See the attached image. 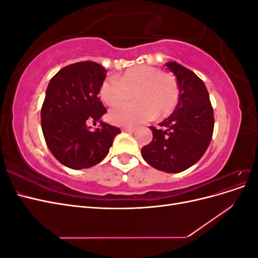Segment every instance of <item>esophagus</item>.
<instances>
[{"instance_id": "esophagus-1", "label": "esophagus", "mask_w": 258, "mask_h": 258, "mask_svg": "<svg viewBox=\"0 0 258 258\" xmlns=\"http://www.w3.org/2000/svg\"><path fill=\"white\" fill-rule=\"evenodd\" d=\"M121 131H123V132H130V134H132V132L135 131V128H132V127H124V128L121 129Z\"/></svg>"}]
</instances>
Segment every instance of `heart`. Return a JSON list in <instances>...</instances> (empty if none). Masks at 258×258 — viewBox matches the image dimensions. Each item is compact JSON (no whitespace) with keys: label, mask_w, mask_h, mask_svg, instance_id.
<instances>
[{"label":"heart","mask_w":258,"mask_h":258,"mask_svg":"<svg viewBox=\"0 0 258 258\" xmlns=\"http://www.w3.org/2000/svg\"><path fill=\"white\" fill-rule=\"evenodd\" d=\"M134 90L136 102L119 103L108 113L112 123L132 127L153 119L157 114L167 116L173 112L179 97L175 77L152 66L130 68L117 77L106 79L101 84L100 97L107 105H115Z\"/></svg>","instance_id":"b5f03b06"}]
</instances>
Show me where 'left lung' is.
<instances>
[{
	"instance_id": "obj_1",
	"label": "left lung",
	"mask_w": 258,
	"mask_h": 258,
	"mask_svg": "<svg viewBox=\"0 0 258 258\" xmlns=\"http://www.w3.org/2000/svg\"><path fill=\"white\" fill-rule=\"evenodd\" d=\"M178 84L179 97L173 113L159 129L150 126L153 141L142 147L143 159L159 171L178 173L190 168L212 140L213 108L205 83L190 70L170 61L166 63Z\"/></svg>"
}]
</instances>
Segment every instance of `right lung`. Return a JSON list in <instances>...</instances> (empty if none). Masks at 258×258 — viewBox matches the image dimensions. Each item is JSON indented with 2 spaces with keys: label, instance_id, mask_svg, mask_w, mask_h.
<instances>
[{
  "label": "right lung",
  "instance_id": "add662e5",
  "mask_svg": "<svg viewBox=\"0 0 258 258\" xmlns=\"http://www.w3.org/2000/svg\"><path fill=\"white\" fill-rule=\"evenodd\" d=\"M106 70L91 61L64 67L50 80L41 111L42 130L49 151L74 170L96 166L110 152L119 128L101 120L106 108L100 101ZM100 121L90 131L87 122Z\"/></svg>",
  "mask_w": 258,
  "mask_h": 258
}]
</instances>
